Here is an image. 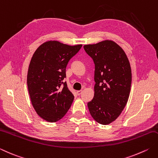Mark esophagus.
I'll use <instances>...</instances> for the list:
<instances>
[{
  "instance_id": "esophagus-1",
  "label": "esophagus",
  "mask_w": 158,
  "mask_h": 158,
  "mask_svg": "<svg viewBox=\"0 0 158 158\" xmlns=\"http://www.w3.org/2000/svg\"><path fill=\"white\" fill-rule=\"evenodd\" d=\"M82 92H83L82 90H78V91H77V94L78 95H80L82 93Z\"/></svg>"
}]
</instances>
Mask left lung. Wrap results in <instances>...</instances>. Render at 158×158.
Listing matches in <instances>:
<instances>
[{
  "label": "left lung",
  "instance_id": "obj_1",
  "mask_svg": "<svg viewBox=\"0 0 158 158\" xmlns=\"http://www.w3.org/2000/svg\"><path fill=\"white\" fill-rule=\"evenodd\" d=\"M95 65L94 96L88 103L96 121L107 125L124 109L129 96L131 70L127 57L120 46L111 40L83 46Z\"/></svg>",
  "mask_w": 158,
  "mask_h": 158
}]
</instances>
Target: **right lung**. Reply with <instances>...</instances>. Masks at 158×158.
<instances>
[{
  "label": "right lung",
  "instance_id": "obj_1",
  "mask_svg": "<svg viewBox=\"0 0 158 158\" xmlns=\"http://www.w3.org/2000/svg\"><path fill=\"white\" fill-rule=\"evenodd\" d=\"M82 45L69 46L57 41L46 42L34 52L27 74V86L37 114L55 123L66 115L74 100L68 88L66 69Z\"/></svg>",
  "mask_w": 158,
  "mask_h": 158
}]
</instances>
